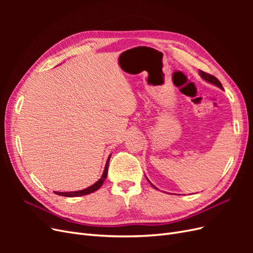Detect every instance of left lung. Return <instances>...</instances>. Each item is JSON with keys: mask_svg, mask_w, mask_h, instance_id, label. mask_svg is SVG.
<instances>
[{"mask_svg": "<svg viewBox=\"0 0 253 253\" xmlns=\"http://www.w3.org/2000/svg\"><path fill=\"white\" fill-rule=\"evenodd\" d=\"M198 74L201 75V77L205 80V81H207V82H209V83H211V84H213V85H215V86H217V87H219L220 89H223V85H221V83L214 77V76H212V75H209V74H207V73H205V72H203V71H200L198 72ZM148 179V178H147ZM148 181L151 183V186L154 188V189H156V190H158V188H156L154 185H153V183L148 179Z\"/></svg>", "mask_w": 253, "mask_h": 253, "instance_id": "obj_1", "label": "left lung"}]
</instances>
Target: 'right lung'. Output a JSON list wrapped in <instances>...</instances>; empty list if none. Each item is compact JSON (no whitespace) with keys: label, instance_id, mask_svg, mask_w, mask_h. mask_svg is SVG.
<instances>
[{"label":"right lung","instance_id":"right-lung-1","mask_svg":"<svg viewBox=\"0 0 253 253\" xmlns=\"http://www.w3.org/2000/svg\"><path fill=\"white\" fill-rule=\"evenodd\" d=\"M111 155L109 156L108 160H106V164H105V167H104V171H103V173L101 175V177L99 178L98 181H96L94 185H91V186H89L86 189L79 190V191H72V192H57V191H55V193L58 194V195H61V196H66V197H77V196H83V195H87V194H90V193L95 192V191H97L99 188L102 186V183L104 182L106 176H108V169H109V163H110Z\"/></svg>","mask_w":253,"mask_h":253}]
</instances>
